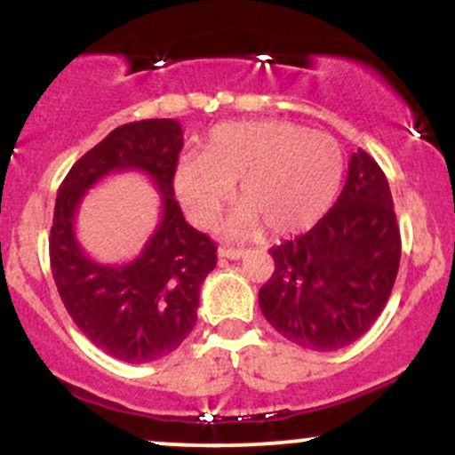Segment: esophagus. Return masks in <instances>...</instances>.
Masks as SVG:
<instances>
[{"label": "esophagus", "instance_id": "esophagus-1", "mask_svg": "<svg viewBox=\"0 0 455 455\" xmlns=\"http://www.w3.org/2000/svg\"><path fill=\"white\" fill-rule=\"evenodd\" d=\"M245 254L243 248H220L218 250V257L220 259H228V260H237Z\"/></svg>", "mask_w": 455, "mask_h": 455}]
</instances>
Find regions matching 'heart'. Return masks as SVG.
<instances>
[{"label":"heart","mask_w":455,"mask_h":455,"mask_svg":"<svg viewBox=\"0 0 455 455\" xmlns=\"http://www.w3.org/2000/svg\"><path fill=\"white\" fill-rule=\"evenodd\" d=\"M344 177L336 139L291 122H231L203 140V154L175 162L173 190L186 216L210 228L233 196L242 203L227 233L248 235L265 224L286 235L312 227L331 207Z\"/></svg>","instance_id":"1"}]
</instances>
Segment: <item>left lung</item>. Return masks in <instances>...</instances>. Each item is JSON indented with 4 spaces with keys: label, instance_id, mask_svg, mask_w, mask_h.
<instances>
[{
    "label": "left lung",
    "instance_id": "obj_1",
    "mask_svg": "<svg viewBox=\"0 0 455 455\" xmlns=\"http://www.w3.org/2000/svg\"><path fill=\"white\" fill-rule=\"evenodd\" d=\"M400 252L387 177L372 156L357 149L331 210L307 233L269 250L275 269L259 291L260 312L301 348L348 347L387 304Z\"/></svg>",
    "mask_w": 455,
    "mask_h": 455
}]
</instances>
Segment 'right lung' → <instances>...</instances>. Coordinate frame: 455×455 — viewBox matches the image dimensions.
I'll list each match as a JSON object with an SVG mask.
<instances>
[{
  "mask_svg": "<svg viewBox=\"0 0 455 455\" xmlns=\"http://www.w3.org/2000/svg\"><path fill=\"white\" fill-rule=\"evenodd\" d=\"M181 148L184 132L175 119L124 124L78 158L57 190L49 237L57 291L87 340L119 362L148 363L173 353L195 329L198 291L216 267V243L186 222L175 201ZM130 168L159 188L161 224L137 259L102 266L82 252L74 216L92 185Z\"/></svg>",
  "mask_w": 455,
  "mask_h": 455,
  "instance_id": "right-lung-1",
  "label": "right lung"
}]
</instances>
